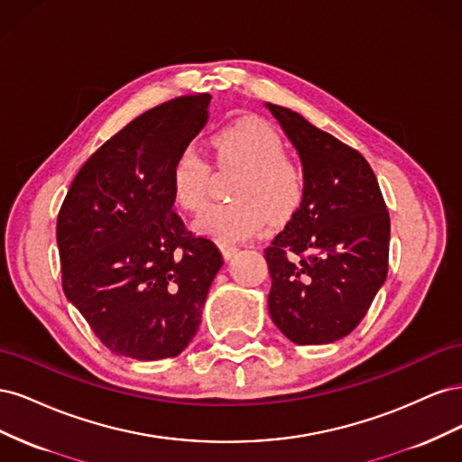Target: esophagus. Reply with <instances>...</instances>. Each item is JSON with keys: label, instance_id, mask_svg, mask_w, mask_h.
Here are the masks:
<instances>
[{"label": "esophagus", "instance_id": "obj_1", "mask_svg": "<svg viewBox=\"0 0 462 462\" xmlns=\"http://www.w3.org/2000/svg\"><path fill=\"white\" fill-rule=\"evenodd\" d=\"M219 248H221V254H223V258H226V260H231L236 254V250H239V246L231 245V243H221Z\"/></svg>", "mask_w": 462, "mask_h": 462}]
</instances>
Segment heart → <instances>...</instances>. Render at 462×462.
I'll use <instances>...</instances> for the list:
<instances>
[{
	"mask_svg": "<svg viewBox=\"0 0 462 462\" xmlns=\"http://www.w3.org/2000/svg\"><path fill=\"white\" fill-rule=\"evenodd\" d=\"M217 170H241L231 194L236 202L209 206L197 227L219 241H241L256 235L265 219L273 226L287 223L304 199V175L287 156L283 136L268 121L258 117L236 119L212 134ZM212 167L194 148L179 152L170 185L177 206L200 212L208 202Z\"/></svg>",
	"mask_w": 462,
	"mask_h": 462,
	"instance_id": "heart-1",
	"label": "heart"
}]
</instances>
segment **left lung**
I'll list each match as a JSON object with an SVG mask.
<instances>
[{
	"mask_svg": "<svg viewBox=\"0 0 462 462\" xmlns=\"http://www.w3.org/2000/svg\"><path fill=\"white\" fill-rule=\"evenodd\" d=\"M299 150L304 199L263 250L273 324L297 345L351 333L387 277L389 212L370 163L297 111L268 104Z\"/></svg>",
	"mask_w": 462,
	"mask_h": 462,
	"instance_id": "obj_1",
	"label": "left lung"
}]
</instances>
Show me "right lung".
<instances>
[{
	"label": "right lung",
	"mask_w": 462,
	"mask_h": 462,
	"mask_svg": "<svg viewBox=\"0 0 462 462\" xmlns=\"http://www.w3.org/2000/svg\"><path fill=\"white\" fill-rule=\"evenodd\" d=\"M209 94L148 109L80 167L58 214L61 283L114 355L160 360L185 351L223 256L173 209L175 158L208 119Z\"/></svg>",
	"instance_id": "1"
}]
</instances>
